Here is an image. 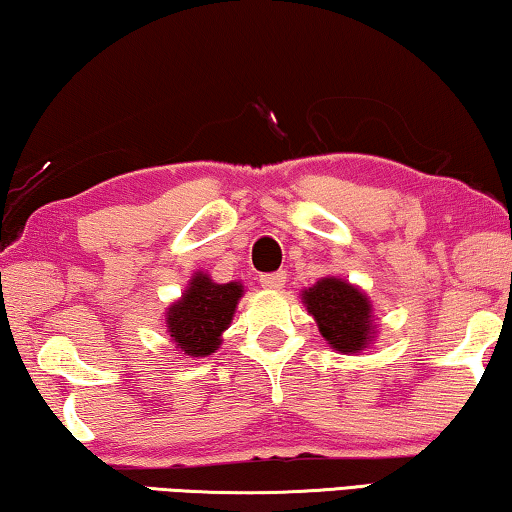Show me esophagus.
I'll list each match as a JSON object with an SVG mask.
<instances>
[{
    "mask_svg": "<svg viewBox=\"0 0 512 512\" xmlns=\"http://www.w3.org/2000/svg\"><path fill=\"white\" fill-rule=\"evenodd\" d=\"M261 284L265 288H274V291H279V288H284V284H286V272L277 270V272L261 274Z\"/></svg>",
    "mask_w": 512,
    "mask_h": 512,
    "instance_id": "1",
    "label": "esophagus"
}]
</instances>
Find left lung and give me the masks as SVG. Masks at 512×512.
<instances>
[{"label":"left lung","mask_w":512,"mask_h":512,"mask_svg":"<svg viewBox=\"0 0 512 512\" xmlns=\"http://www.w3.org/2000/svg\"><path fill=\"white\" fill-rule=\"evenodd\" d=\"M302 298L332 348L358 353L372 342V307L358 288L325 277L302 293Z\"/></svg>","instance_id":"1"}]
</instances>
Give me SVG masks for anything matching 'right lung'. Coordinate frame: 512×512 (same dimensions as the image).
Segmentation results:
<instances>
[{
	"label": "right lung",
	"mask_w": 512,
	"mask_h": 512,
	"mask_svg": "<svg viewBox=\"0 0 512 512\" xmlns=\"http://www.w3.org/2000/svg\"><path fill=\"white\" fill-rule=\"evenodd\" d=\"M240 298L242 286L235 281L214 284L207 274H196L182 300L168 309L166 328L175 346L194 358L217 351Z\"/></svg>",
	"instance_id": "obj_1"
}]
</instances>
